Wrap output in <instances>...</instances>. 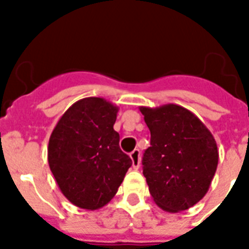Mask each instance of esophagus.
I'll return each mask as SVG.
<instances>
[{
	"instance_id": "esophagus-1",
	"label": "esophagus",
	"mask_w": 249,
	"mask_h": 249,
	"mask_svg": "<svg viewBox=\"0 0 249 249\" xmlns=\"http://www.w3.org/2000/svg\"><path fill=\"white\" fill-rule=\"evenodd\" d=\"M130 159H132L133 168L134 169H138L141 164V152L140 150H134V151L130 152Z\"/></svg>"
}]
</instances>
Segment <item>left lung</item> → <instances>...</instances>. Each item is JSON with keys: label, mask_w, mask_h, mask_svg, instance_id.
<instances>
[{"label": "left lung", "mask_w": 249, "mask_h": 249, "mask_svg": "<svg viewBox=\"0 0 249 249\" xmlns=\"http://www.w3.org/2000/svg\"><path fill=\"white\" fill-rule=\"evenodd\" d=\"M140 111L151 133L143 154V176L160 208L177 213L191 208L208 193L218 164L212 133L185 107L168 103Z\"/></svg>", "instance_id": "8db88e82"}]
</instances>
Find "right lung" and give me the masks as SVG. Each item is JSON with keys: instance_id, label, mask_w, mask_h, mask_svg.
I'll return each mask as SVG.
<instances>
[{"instance_id": "obj_1", "label": "right lung", "mask_w": 249, "mask_h": 249, "mask_svg": "<svg viewBox=\"0 0 249 249\" xmlns=\"http://www.w3.org/2000/svg\"><path fill=\"white\" fill-rule=\"evenodd\" d=\"M117 112L119 107L105 98H84L75 102L53 129L49 166L62 194L79 208L105 207L132 166L113 129Z\"/></svg>"}]
</instances>
